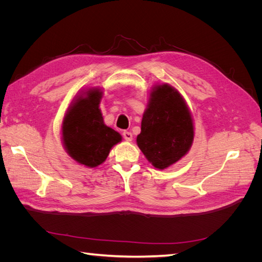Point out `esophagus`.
Instances as JSON below:
<instances>
[{"mask_svg":"<svg viewBox=\"0 0 262 262\" xmlns=\"http://www.w3.org/2000/svg\"><path fill=\"white\" fill-rule=\"evenodd\" d=\"M122 136H123V138H124V140L126 141V142H131L132 141V133L131 132H128V131H124L123 133H122Z\"/></svg>","mask_w":262,"mask_h":262,"instance_id":"1","label":"esophagus"}]
</instances>
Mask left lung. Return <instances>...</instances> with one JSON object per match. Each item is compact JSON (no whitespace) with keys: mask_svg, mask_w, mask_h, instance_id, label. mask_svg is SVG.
Segmentation results:
<instances>
[{"mask_svg":"<svg viewBox=\"0 0 262 262\" xmlns=\"http://www.w3.org/2000/svg\"><path fill=\"white\" fill-rule=\"evenodd\" d=\"M194 123L185 98L168 83H158L141 121L137 144L157 169H166L187 155L193 143Z\"/></svg>","mask_w":262,"mask_h":262,"instance_id":"obj_1","label":"left lung"}]
</instances>
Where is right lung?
I'll use <instances>...</instances> for the list:
<instances>
[{"label":"right lung","mask_w":262,"mask_h":262,"mask_svg":"<svg viewBox=\"0 0 262 262\" xmlns=\"http://www.w3.org/2000/svg\"><path fill=\"white\" fill-rule=\"evenodd\" d=\"M102 90H82L68 107L61 123V141L68 155L85 167H98L112 148L122 141L121 134L106 125L99 108Z\"/></svg>","instance_id":"1"}]
</instances>
